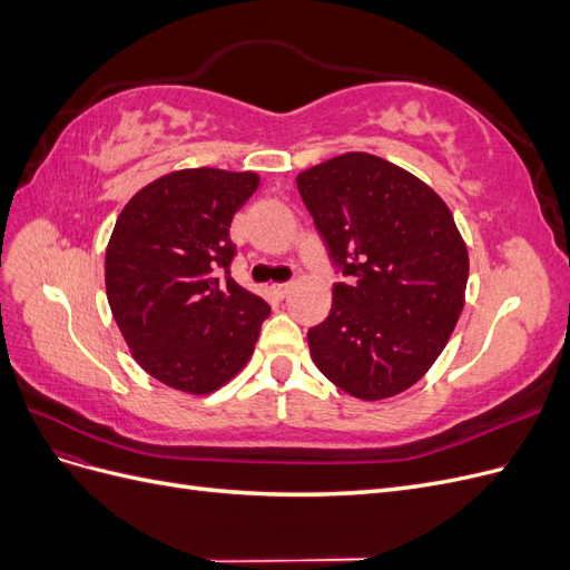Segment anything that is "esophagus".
<instances>
[{
    "mask_svg": "<svg viewBox=\"0 0 570 570\" xmlns=\"http://www.w3.org/2000/svg\"><path fill=\"white\" fill-rule=\"evenodd\" d=\"M271 292H273V295L278 297V299H285V297L289 295V292H292V283H278V285H273Z\"/></svg>",
    "mask_w": 570,
    "mask_h": 570,
    "instance_id": "esophagus-1",
    "label": "esophagus"
}]
</instances>
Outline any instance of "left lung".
Listing matches in <instances>:
<instances>
[{
	"instance_id": "left-lung-1",
	"label": "left lung",
	"mask_w": 570,
	"mask_h": 570,
	"mask_svg": "<svg viewBox=\"0 0 570 570\" xmlns=\"http://www.w3.org/2000/svg\"><path fill=\"white\" fill-rule=\"evenodd\" d=\"M337 273L327 318L308 327L318 371L366 402L409 390L450 340L469 252L454 216L409 170L350 151L297 176Z\"/></svg>"
}]
</instances>
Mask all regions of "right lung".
Instances as JSON below:
<instances>
[{"label":"right lung","mask_w":570,"mask_h":570,"mask_svg":"<svg viewBox=\"0 0 570 570\" xmlns=\"http://www.w3.org/2000/svg\"><path fill=\"white\" fill-rule=\"evenodd\" d=\"M258 176L187 168L142 187L107 247V299L120 335L149 375L209 394L243 371L271 306L239 287L233 216Z\"/></svg>","instance_id":"right-lung-1"}]
</instances>
